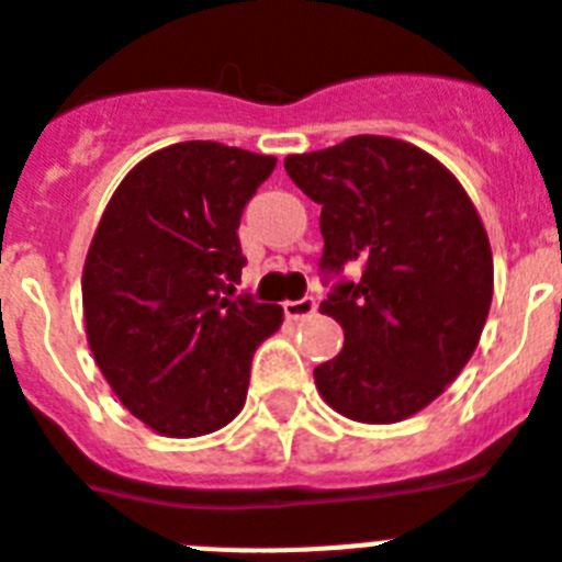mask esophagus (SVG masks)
<instances>
[{
	"label": "esophagus",
	"mask_w": 562,
	"mask_h": 562,
	"mask_svg": "<svg viewBox=\"0 0 562 562\" xmlns=\"http://www.w3.org/2000/svg\"><path fill=\"white\" fill-rule=\"evenodd\" d=\"M315 310H318V301H315L313 295H306V299L301 301H286L284 304V315L290 321L310 318V315H315Z\"/></svg>",
	"instance_id": "1"
}]
</instances>
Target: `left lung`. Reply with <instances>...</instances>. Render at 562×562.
<instances>
[{
  "mask_svg": "<svg viewBox=\"0 0 562 562\" xmlns=\"http://www.w3.org/2000/svg\"><path fill=\"white\" fill-rule=\"evenodd\" d=\"M284 167L321 204V272L335 278L321 313L344 327L315 386L344 418H409L481 340L495 286L481 215L438 158L397 138L352 136ZM344 266L359 270L355 282Z\"/></svg>",
  "mask_w": 562,
  "mask_h": 562,
  "instance_id": "1",
  "label": "left lung"
}]
</instances>
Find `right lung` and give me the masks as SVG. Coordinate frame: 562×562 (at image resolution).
I'll list each match as a JSON object with an SVG mask.
<instances>
[{
  "label": "right lung",
  "mask_w": 562,
  "mask_h": 562,
  "mask_svg": "<svg viewBox=\"0 0 562 562\" xmlns=\"http://www.w3.org/2000/svg\"><path fill=\"white\" fill-rule=\"evenodd\" d=\"M276 158L181 142L138 161L104 210L81 276L93 358L127 409L167 438L222 429L284 310L241 284L238 224Z\"/></svg>",
  "instance_id": "1"
}]
</instances>
